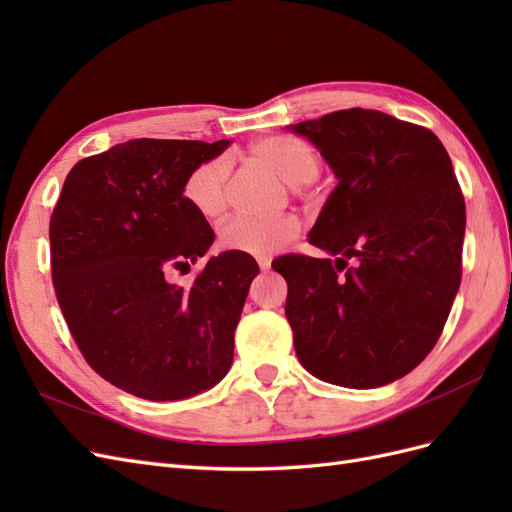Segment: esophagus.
<instances>
[{"mask_svg":"<svg viewBox=\"0 0 512 512\" xmlns=\"http://www.w3.org/2000/svg\"><path fill=\"white\" fill-rule=\"evenodd\" d=\"M258 267L262 271H269L271 269V258H258Z\"/></svg>","mask_w":512,"mask_h":512,"instance_id":"obj_1","label":"esophagus"}]
</instances>
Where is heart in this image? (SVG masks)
Here are the masks:
<instances>
[{"label":"heart","mask_w":512,"mask_h":512,"mask_svg":"<svg viewBox=\"0 0 512 512\" xmlns=\"http://www.w3.org/2000/svg\"><path fill=\"white\" fill-rule=\"evenodd\" d=\"M252 162L269 168L294 190L312 183L322 170L320 151L292 134H273L256 141L247 151ZM228 160L218 156L194 166L183 179L181 198L196 215L205 220L220 218L226 209ZM299 235V220L294 215L277 218H237L228 220L220 230V243L226 250L247 256H271L280 252Z\"/></svg>","instance_id":"heart-1"}]
</instances>
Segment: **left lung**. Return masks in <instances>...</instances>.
I'll return each instance as SVG.
<instances>
[{"mask_svg": "<svg viewBox=\"0 0 512 512\" xmlns=\"http://www.w3.org/2000/svg\"><path fill=\"white\" fill-rule=\"evenodd\" d=\"M290 130L339 181L309 232L336 260H273L299 361L346 389L404 378L436 346L461 284L466 203L451 158L431 130L369 108Z\"/></svg>", "mask_w": 512, "mask_h": 512, "instance_id": "left-lung-1", "label": "left lung"}]
</instances>
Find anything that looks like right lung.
<instances>
[{
	"instance_id": "add662e5",
	"label": "right lung",
	"mask_w": 512,
	"mask_h": 512,
	"mask_svg": "<svg viewBox=\"0 0 512 512\" xmlns=\"http://www.w3.org/2000/svg\"><path fill=\"white\" fill-rule=\"evenodd\" d=\"M228 145L134 138L74 164L53 209L61 314L91 369L136 397H192L232 365L256 260L222 252L188 288L170 282L215 239L183 203V179Z\"/></svg>"
}]
</instances>
